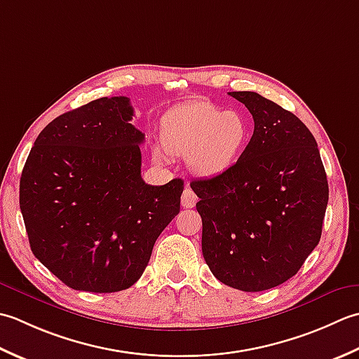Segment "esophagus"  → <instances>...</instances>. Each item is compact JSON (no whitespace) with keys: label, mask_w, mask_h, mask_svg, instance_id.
Returning a JSON list of instances; mask_svg holds the SVG:
<instances>
[{"label":"esophagus","mask_w":359,"mask_h":359,"mask_svg":"<svg viewBox=\"0 0 359 359\" xmlns=\"http://www.w3.org/2000/svg\"><path fill=\"white\" fill-rule=\"evenodd\" d=\"M196 201H198V196L195 195V192L190 187H186L184 189V192H182V196H181V204H182V208H186V209H190V208H194L195 204H196Z\"/></svg>","instance_id":"1"}]
</instances>
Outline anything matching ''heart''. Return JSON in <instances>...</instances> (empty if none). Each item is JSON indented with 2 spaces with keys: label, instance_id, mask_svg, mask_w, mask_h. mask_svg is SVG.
<instances>
[{
  "label": "heart",
  "instance_id": "obj_1",
  "mask_svg": "<svg viewBox=\"0 0 359 359\" xmlns=\"http://www.w3.org/2000/svg\"><path fill=\"white\" fill-rule=\"evenodd\" d=\"M250 137L251 123L245 114L226 111L208 100L186 102L163 121L164 147L172 155L189 156L192 170L203 177L229 170Z\"/></svg>",
  "mask_w": 359,
  "mask_h": 359
}]
</instances>
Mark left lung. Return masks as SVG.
<instances>
[{"instance_id": "1", "label": "left lung", "mask_w": 359, "mask_h": 359, "mask_svg": "<svg viewBox=\"0 0 359 359\" xmlns=\"http://www.w3.org/2000/svg\"><path fill=\"white\" fill-rule=\"evenodd\" d=\"M229 96L250 109L254 133L229 170L190 182L200 201L201 250L218 280L241 291L274 288L318 246L327 175L305 123L252 91Z\"/></svg>"}]
</instances>
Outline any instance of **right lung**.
Segmentation results:
<instances>
[{
    "label": "right lung",
    "mask_w": 359,
    "mask_h": 359,
    "mask_svg": "<svg viewBox=\"0 0 359 359\" xmlns=\"http://www.w3.org/2000/svg\"><path fill=\"white\" fill-rule=\"evenodd\" d=\"M128 97H100L41 130L20 180L34 255L72 290L130 288L180 212L184 182L145 184Z\"/></svg>",
    "instance_id": "obj_1"
}]
</instances>
